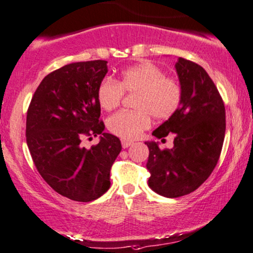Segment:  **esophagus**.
I'll return each instance as SVG.
<instances>
[{
  "mask_svg": "<svg viewBox=\"0 0 253 253\" xmlns=\"http://www.w3.org/2000/svg\"><path fill=\"white\" fill-rule=\"evenodd\" d=\"M121 145H123V148H128L129 146L133 145V142L128 140H121Z\"/></svg>",
  "mask_w": 253,
  "mask_h": 253,
  "instance_id": "1",
  "label": "esophagus"
}]
</instances>
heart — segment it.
Returning a JSON list of instances; mask_svg holds the SVG:
<instances>
[{"instance_id": "obj_1", "label": "heart", "mask_w": 253, "mask_h": 253, "mask_svg": "<svg viewBox=\"0 0 253 253\" xmlns=\"http://www.w3.org/2000/svg\"><path fill=\"white\" fill-rule=\"evenodd\" d=\"M125 92L136 94L135 111H121L108 118L107 127L114 135L133 140L148 129L152 117L167 120L176 113L182 101L181 83L166 76L155 64L142 63L124 70L119 81L104 79L98 87V100L106 111L118 107Z\"/></svg>"}]
</instances>
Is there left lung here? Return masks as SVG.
Segmentation results:
<instances>
[{"label": "left lung", "instance_id": "left-lung-1", "mask_svg": "<svg viewBox=\"0 0 253 253\" xmlns=\"http://www.w3.org/2000/svg\"><path fill=\"white\" fill-rule=\"evenodd\" d=\"M175 69L182 86L180 107L153 132L162 141L174 134V147L160 149L156 142H146L148 185L170 198L193 193L206 182L218 162L225 135L224 103L206 70L184 58Z\"/></svg>", "mask_w": 253, "mask_h": 253}]
</instances>
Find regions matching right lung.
Instances as JSON below:
<instances>
[{
  "mask_svg": "<svg viewBox=\"0 0 253 253\" xmlns=\"http://www.w3.org/2000/svg\"><path fill=\"white\" fill-rule=\"evenodd\" d=\"M106 73V60L68 64L41 82L27 112L25 136L38 172L56 193L77 202L106 193L121 150L120 140L104 133L99 119L98 87ZM99 133L98 145L81 146L83 136Z\"/></svg>",
  "mask_w": 253,
  "mask_h": 253,
  "instance_id": "obj_1",
  "label": "right lung"
}]
</instances>
